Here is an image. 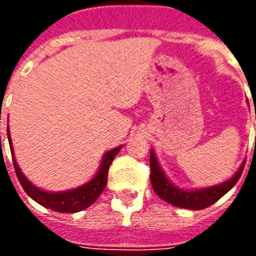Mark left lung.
Instances as JSON below:
<instances>
[{
	"mask_svg": "<svg viewBox=\"0 0 256 256\" xmlns=\"http://www.w3.org/2000/svg\"><path fill=\"white\" fill-rule=\"evenodd\" d=\"M244 163L246 162H242L238 170L224 182L198 189L181 188L170 181V178L167 177L166 172L162 168L160 163L156 158L155 150H150V184H152L156 194L167 203L172 204L176 207H181V208L202 210L218 202L224 194H226L236 185L242 170H244Z\"/></svg>",
	"mask_w": 256,
	"mask_h": 256,
	"instance_id": "8db88e82",
	"label": "left lung"
}]
</instances>
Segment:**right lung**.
Segmentation results:
<instances>
[{
	"label": "right lung",
	"mask_w": 256,
	"mask_h": 256,
	"mask_svg": "<svg viewBox=\"0 0 256 256\" xmlns=\"http://www.w3.org/2000/svg\"><path fill=\"white\" fill-rule=\"evenodd\" d=\"M9 122V120H8ZM9 140V146H10V154H12V159H14V166L16 176L19 178L22 186L26 190V193L30 196L34 202L38 204L44 206L45 208H50L58 212H78L82 210L88 208L89 206L94 203L98 198L101 192L104 190L106 185V178H108V170L111 166L114 158L118 155V152L122 150V145H119L114 150H106L102 155L98 170L96 174L89 180L88 182L76 186V188L68 189V190H60V192H52V190H45V189L38 188L36 185L31 182L28 178L26 177L23 172L20 170L16 156L14 152V145H12V140H10V133H9V126L6 128ZM0 145H1V136H0Z\"/></svg>",
	"instance_id": "obj_1"
}]
</instances>
